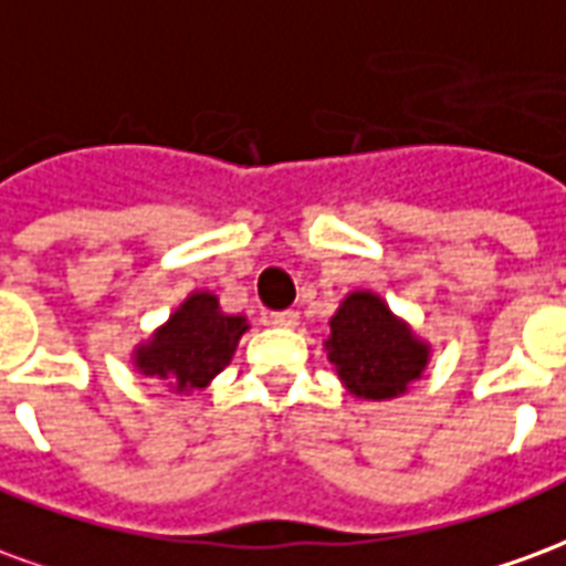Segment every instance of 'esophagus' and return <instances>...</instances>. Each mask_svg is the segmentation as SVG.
I'll return each mask as SVG.
<instances>
[{"label": "esophagus", "instance_id": "obj_1", "mask_svg": "<svg viewBox=\"0 0 566 566\" xmlns=\"http://www.w3.org/2000/svg\"><path fill=\"white\" fill-rule=\"evenodd\" d=\"M270 321L275 327H284V331H294L296 324H300V312L294 308H284V312H272Z\"/></svg>", "mask_w": 566, "mask_h": 566}]
</instances>
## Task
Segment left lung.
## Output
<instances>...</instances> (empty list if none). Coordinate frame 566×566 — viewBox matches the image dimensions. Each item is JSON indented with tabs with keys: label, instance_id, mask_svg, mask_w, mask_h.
<instances>
[{
	"label": "left lung",
	"instance_id": "left-lung-1",
	"mask_svg": "<svg viewBox=\"0 0 566 566\" xmlns=\"http://www.w3.org/2000/svg\"><path fill=\"white\" fill-rule=\"evenodd\" d=\"M327 360L360 400H394L421 379L430 345L373 291L348 294L331 318Z\"/></svg>",
	"mask_w": 566,
	"mask_h": 566
}]
</instances>
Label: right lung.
I'll return each mask as SVG.
<instances>
[{
    "mask_svg": "<svg viewBox=\"0 0 566 566\" xmlns=\"http://www.w3.org/2000/svg\"><path fill=\"white\" fill-rule=\"evenodd\" d=\"M245 331V315H227L218 296L193 291L148 343L136 348L133 364L142 376L169 381L175 394L202 391L233 360Z\"/></svg>",
    "mask_w": 566,
    "mask_h": 566,
    "instance_id": "right-lung-1",
    "label": "right lung"
}]
</instances>
